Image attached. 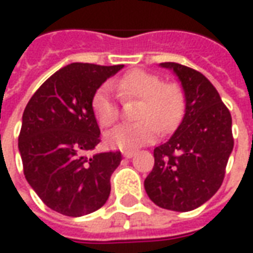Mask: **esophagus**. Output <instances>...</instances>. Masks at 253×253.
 Returning a JSON list of instances; mask_svg holds the SVG:
<instances>
[{
  "instance_id": "1",
  "label": "esophagus",
  "mask_w": 253,
  "mask_h": 253,
  "mask_svg": "<svg viewBox=\"0 0 253 253\" xmlns=\"http://www.w3.org/2000/svg\"><path fill=\"white\" fill-rule=\"evenodd\" d=\"M134 154H135V152H132V150H125V152H122V156L126 157V159H131Z\"/></svg>"
}]
</instances>
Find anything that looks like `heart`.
<instances>
[{
	"instance_id": "1",
	"label": "heart",
	"mask_w": 253,
	"mask_h": 253,
	"mask_svg": "<svg viewBox=\"0 0 253 253\" xmlns=\"http://www.w3.org/2000/svg\"><path fill=\"white\" fill-rule=\"evenodd\" d=\"M112 86L123 100H139L134 118L137 122L118 125L105 132V143L115 149H137L152 142L157 132H168L179 123L186 99L176 84H164L153 73L131 70L111 85H103L92 99V110L103 127L112 125L119 116V108Z\"/></svg>"
}]
</instances>
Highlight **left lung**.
<instances>
[{
	"mask_svg": "<svg viewBox=\"0 0 253 253\" xmlns=\"http://www.w3.org/2000/svg\"><path fill=\"white\" fill-rule=\"evenodd\" d=\"M160 66L179 78L186 110L175 132L154 149V167L143 186L159 207L191 211L209 201L222 184L234 143L232 116L202 73L175 62Z\"/></svg>",
	"mask_w": 253,
	"mask_h": 253,
	"instance_id": "1",
	"label": "left lung"
}]
</instances>
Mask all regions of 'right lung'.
<instances>
[{"instance_id": "obj_1", "label": "right lung", "mask_w": 253, "mask_h": 253, "mask_svg": "<svg viewBox=\"0 0 253 253\" xmlns=\"http://www.w3.org/2000/svg\"><path fill=\"white\" fill-rule=\"evenodd\" d=\"M123 65L70 63L31 97L19 135L25 179L47 207L67 217L99 210L111 192L121 152L85 153L100 142L92 110L96 90Z\"/></svg>"}]
</instances>
